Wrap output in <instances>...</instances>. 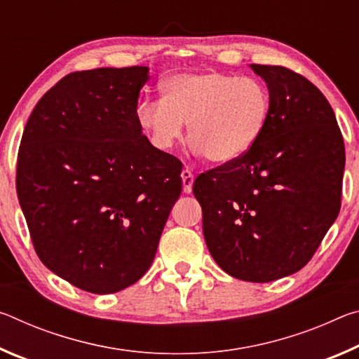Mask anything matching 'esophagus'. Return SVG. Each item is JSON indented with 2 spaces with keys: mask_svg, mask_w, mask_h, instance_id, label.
Instances as JSON below:
<instances>
[{
  "mask_svg": "<svg viewBox=\"0 0 359 359\" xmlns=\"http://www.w3.org/2000/svg\"><path fill=\"white\" fill-rule=\"evenodd\" d=\"M182 184H184V193H191V187L194 182V175L190 169H184L182 171Z\"/></svg>",
  "mask_w": 359,
  "mask_h": 359,
  "instance_id": "obj_1",
  "label": "esophagus"
}]
</instances>
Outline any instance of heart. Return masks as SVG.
<instances>
[{
  "label": "heart",
  "mask_w": 359,
  "mask_h": 359,
  "mask_svg": "<svg viewBox=\"0 0 359 359\" xmlns=\"http://www.w3.org/2000/svg\"><path fill=\"white\" fill-rule=\"evenodd\" d=\"M163 100L137 102L136 120L151 145L171 150L188 123L190 147L214 165H229L248 154L269 120L264 83L220 71L177 72L161 83Z\"/></svg>",
  "instance_id": "b5f03b06"
}]
</instances>
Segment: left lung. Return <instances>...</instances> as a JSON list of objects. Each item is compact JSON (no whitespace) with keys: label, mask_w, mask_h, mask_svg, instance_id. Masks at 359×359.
Wrapping results in <instances>:
<instances>
[{"label":"left lung","mask_w":359,"mask_h":359,"mask_svg":"<svg viewBox=\"0 0 359 359\" xmlns=\"http://www.w3.org/2000/svg\"><path fill=\"white\" fill-rule=\"evenodd\" d=\"M271 96L269 120L239 160L199 174L193 193L215 263L266 283L306 266L336 220L344 137L325 95L283 66L250 65Z\"/></svg>","instance_id":"left-lung-1"}]
</instances>
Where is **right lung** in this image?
Instances as JSON below:
<instances>
[{"label": "right lung", "mask_w": 359, "mask_h": 359, "mask_svg": "<svg viewBox=\"0 0 359 359\" xmlns=\"http://www.w3.org/2000/svg\"><path fill=\"white\" fill-rule=\"evenodd\" d=\"M147 66L71 72L34 106L17 196L39 259L95 294L136 283L182 191V163L136 120Z\"/></svg>", "instance_id": "obj_1"}]
</instances>
